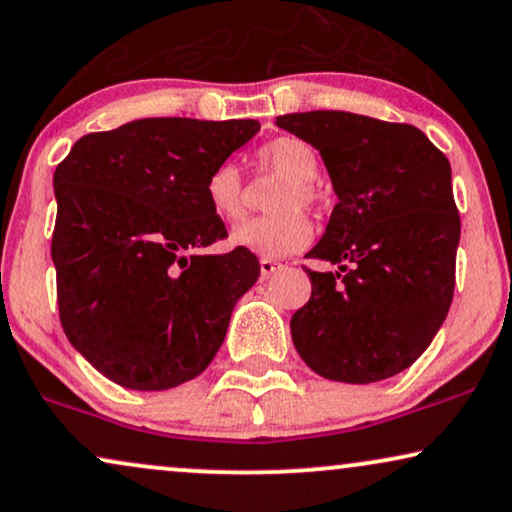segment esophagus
Here are the masks:
<instances>
[{"mask_svg":"<svg viewBox=\"0 0 512 512\" xmlns=\"http://www.w3.org/2000/svg\"><path fill=\"white\" fill-rule=\"evenodd\" d=\"M281 269V264L274 262V260H260V274L262 278H269L271 274H276V271Z\"/></svg>","mask_w":512,"mask_h":512,"instance_id":"34e87169","label":"esophagus"}]
</instances>
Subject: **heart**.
<instances>
[{
  "label": "heart",
  "instance_id": "obj_1",
  "mask_svg": "<svg viewBox=\"0 0 512 512\" xmlns=\"http://www.w3.org/2000/svg\"><path fill=\"white\" fill-rule=\"evenodd\" d=\"M262 170L285 177L278 189L271 210L274 215L257 217L241 224L231 234V243L238 248L260 255L262 260H281L292 252L306 248L311 241V224L299 213V208L311 210L316 206V192L311 182L318 177L320 159L311 142L295 135H283L267 142L257 154ZM206 201L215 217L222 222H238L245 210V189L241 170L236 163L224 161L213 168L206 180Z\"/></svg>",
  "mask_w": 512,
  "mask_h": 512
}]
</instances>
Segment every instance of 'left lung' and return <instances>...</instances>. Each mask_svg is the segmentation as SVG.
I'll use <instances>...</instances> for the list:
<instances>
[{"mask_svg": "<svg viewBox=\"0 0 512 512\" xmlns=\"http://www.w3.org/2000/svg\"><path fill=\"white\" fill-rule=\"evenodd\" d=\"M276 126L323 156L337 206L306 252L311 299L290 335L306 365L344 384L403 372L428 349L454 295L461 220L447 156L419 128L351 112H299Z\"/></svg>", "mask_w": 512, "mask_h": 512, "instance_id": "8db88e82", "label": "left lung"}]
</instances>
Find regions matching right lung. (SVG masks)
I'll list each match as a JSON object with an SVG mask.
<instances>
[{"label":"right lung","instance_id":"1","mask_svg":"<svg viewBox=\"0 0 512 512\" xmlns=\"http://www.w3.org/2000/svg\"><path fill=\"white\" fill-rule=\"evenodd\" d=\"M255 119H138L74 142L53 173L51 257L60 323L95 370L133 391L199 377L231 311L260 278L206 201L213 168L255 138Z\"/></svg>","mask_w":512,"mask_h":512}]
</instances>
